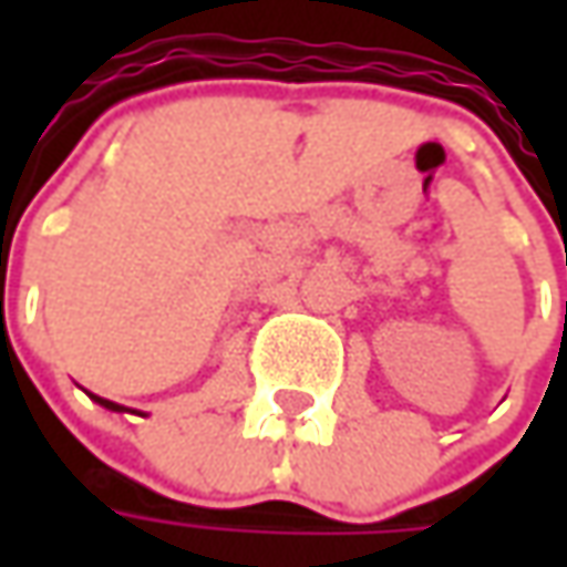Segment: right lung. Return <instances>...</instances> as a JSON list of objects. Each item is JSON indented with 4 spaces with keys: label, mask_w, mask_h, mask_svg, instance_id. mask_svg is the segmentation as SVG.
I'll use <instances>...</instances> for the list:
<instances>
[{
    "label": "right lung",
    "mask_w": 567,
    "mask_h": 567,
    "mask_svg": "<svg viewBox=\"0 0 567 567\" xmlns=\"http://www.w3.org/2000/svg\"><path fill=\"white\" fill-rule=\"evenodd\" d=\"M87 398H91L94 403H100V406H106V410H113V413H122V410H125L122 403H113V401H106V398H97V394H91V391H87Z\"/></svg>",
    "instance_id": "add662e5"
}]
</instances>
